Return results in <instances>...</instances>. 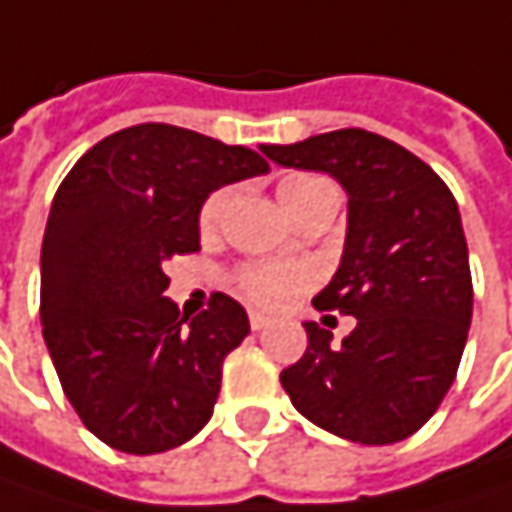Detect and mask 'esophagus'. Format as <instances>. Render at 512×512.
Masks as SVG:
<instances>
[{"instance_id":"esophagus-1","label":"esophagus","mask_w":512,"mask_h":512,"mask_svg":"<svg viewBox=\"0 0 512 512\" xmlns=\"http://www.w3.org/2000/svg\"><path fill=\"white\" fill-rule=\"evenodd\" d=\"M249 324H252V330H266V327L272 324V318L263 316V313H257V310H252V313H249Z\"/></svg>"}]
</instances>
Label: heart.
Masks as SVG:
<instances>
[{"instance_id":"b5f03b06","label":"heart","mask_w":512,"mask_h":512,"mask_svg":"<svg viewBox=\"0 0 512 512\" xmlns=\"http://www.w3.org/2000/svg\"><path fill=\"white\" fill-rule=\"evenodd\" d=\"M324 191H333V185L327 179L313 176V173H292L278 185V199H281L286 214L295 220L307 208V202ZM228 202H231L228 188H220L208 196L199 211V228L214 231L220 226ZM234 284L249 301H255L260 307H284L286 301H292L298 292H304L313 284V272L304 266H284V263H252L234 275Z\"/></svg>"}]
</instances>
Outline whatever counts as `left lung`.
<instances>
[{"instance_id": "8db88e82", "label": "left lung", "mask_w": 512, "mask_h": 512, "mask_svg": "<svg viewBox=\"0 0 512 512\" xmlns=\"http://www.w3.org/2000/svg\"><path fill=\"white\" fill-rule=\"evenodd\" d=\"M275 165L330 173L347 191V234L318 310L353 333L307 321L304 356L281 385L324 432L385 446L414 435L452 388L472 321V278L458 202L426 162L368 130L260 147Z\"/></svg>"}]
</instances>
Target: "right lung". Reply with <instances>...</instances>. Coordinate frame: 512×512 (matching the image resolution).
<instances>
[{"label": "right lung", "mask_w": 512, "mask_h": 512, "mask_svg": "<svg viewBox=\"0 0 512 512\" xmlns=\"http://www.w3.org/2000/svg\"><path fill=\"white\" fill-rule=\"evenodd\" d=\"M266 170L249 147L136 124L86 150L57 188L40 252L43 339L77 417L106 446L156 455L211 420L249 316L223 292L179 316L162 266L199 249L208 196Z\"/></svg>", "instance_id": "right-lung-1"}]
</instances>
